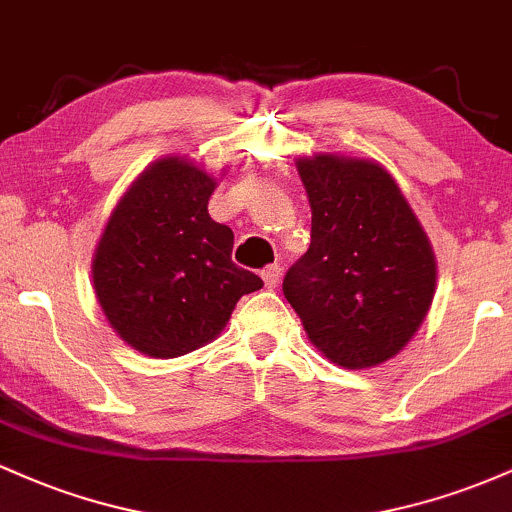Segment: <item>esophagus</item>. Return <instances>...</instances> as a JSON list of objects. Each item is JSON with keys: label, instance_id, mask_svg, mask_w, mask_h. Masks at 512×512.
Masks as SVG:
<instances>
[{"label": "esophagus", "instance_id": "esophagus-1", "mask_svg": "<svg viewBox=\"0 0 512 512\" xmlns=\"http://www.w3.org/2000/svg\"><path fill=\"white\" fill-rule=\"evenodd\" d=\"M262 279H264V286H267V289H274V286L279 284V279H281L279 264H269V267H264L262 269Z\"/></svg>", "mask_w": 512, "mask_h": 512}]
</instances>
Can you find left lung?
Instances as JSON below:
<instances>
[{
    "instance_id": "left-lung-1",
    "label": "left lung",
    "mask_w": 512,
    "mask_h": 512,
    "mask_svg": "<svg viewBox=\"0 0 512 512\" xmlns=\"http://www.w3.org/2000/svg\"><path fill=\"white\" fill-rule=\"evenodd\" d=\"M313 240L284 276V296L320 354L349 370L390 361L436 296L424 226L380 163L337 154L296 161Z\"/></svg>"
}]
</instances>
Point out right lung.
<instances>
[{
  "instance_id": "1",
  "label": "right lung",
  "mask_w": 512,
  "mask_h": 512,
  "mask_svg": "<svg viewBox=\"0 0 512 512\" xmlns=\"http://www.w3.org/2000/svg\"><path fill=\"white\" fill-rule=\"evenodd\" d=\"M216 178L163 156L127 187L93 252L96 301L122 342L178 358L214 342L240 296L262 289L231 260L233 231L209 216Z\"/></svg>"
}]
</instances>
